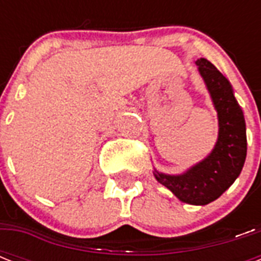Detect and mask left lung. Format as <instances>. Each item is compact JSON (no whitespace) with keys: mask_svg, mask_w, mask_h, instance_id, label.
<instances>
[{"mask_svg":"<svg viewBox=\"0 0 261 261\" xmlns=\"http://www.w3.org/2000/svg\"><path fill=\"white\" fill-rule=\"evenodd\" d=\"M218 114V141L206 159L181 174L154 169L157 181L181 202L204 206L218 199L241 173L247 157V131L241 107L226 77L207 59L196 61Z\"/></svg>","mask_w":261,"mask_h":261,"instance_id":"1","label":"left lung"}]
</instances>
